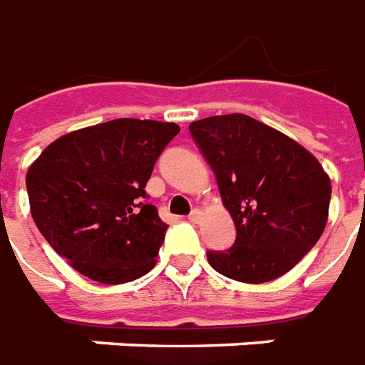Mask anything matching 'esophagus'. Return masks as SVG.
Segmentation results:
<instances>
[{
  "label": "esophagus",
  "mask_w": 365,
  "mask_h": 365,
  "mask_svg": "<svg viewBox=\"0 0 365 365\" xmlns=\"http://www.w3.org/2000/svg\"><path fill=\"white\" fill-rule=\"evenodd\" d=\"M200 220H202V210L200 208H195V210L188 214V222H192V224H198Z\"/></svg>",
  "instance_id": "esophagus-1"
}]
</instances>
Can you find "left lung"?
<instances>
[{
  "label": "left lung",
  "mask_w": 365,
  "mask_h": 365,
  "mask_svg": "<svg viewBox=\"0 0 365 365\" xmlns=\"http://www.w3.org/2000/svg\"><path fill=\"white\" fill-rule=\"evenodd\" d=\"M190 135L216 175L236 224L226 252H208L224 277L267 283L285 275L324 232L330 178L304 147L244 113L192 121Z\"/></svg>",
  "instance_id": "left-lung-1"
}]
</instances>
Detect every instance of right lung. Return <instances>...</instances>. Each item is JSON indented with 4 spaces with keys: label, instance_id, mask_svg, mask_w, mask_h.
<instances>
[{
    "label": "right lung",
    "instance_id": "right-lung-1",
    "mask_svg": "<svg viewBox=\"0 0 365 365\" xmlns=\"http://www.w3.org/2000/svg\"><path fill=\"white\" fill-rule=\"evenodd\" d=\"M178 131L121 118L58 137L31 165V216L78 273L120 285L153 269L169 226L147 202L145 185Z\"/></svg>",
    "mask_w": 365,
    "mask_h": 365
}]
</instances>
